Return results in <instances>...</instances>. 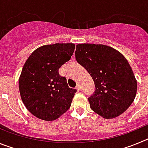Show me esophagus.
Returning <instances> with one entry per match:
<instances>
[{
	"label": "esophagus",
	"mask_w": 148,
	"mask_h": 148,
	"mask_svg": "<svg viewBox=\"0 0 148 148\" xmlns=\"http://www.w3.org/2000/svg\"><path fill=\"white\" fill-rule=\"evenodd\" d=\"M76 89L78 90H82V87H81V85H80V84H77Z\"/></svg>",
	"instance_id": "34e87169"
}]
</instances>
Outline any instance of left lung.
<instances>
[{
	"label": "left lung",
	"instance_id": "8db88e82",
	"mask_svg": "<svg viewBox=\"0 0 148 148\" xmlns=\"http://www.w3.org/2000/svg\"><path fill=\"white\" fill-rule=\"evenodd\" d=\"M75 55L77 62L85 68L95 84V92L88 98L90 108L105 119L124 113L137 91L136 80L126 58L103 44H78Z\"/></svg>",
	"mask_w": 148,
	"mask_h": 148
}]
</instances>
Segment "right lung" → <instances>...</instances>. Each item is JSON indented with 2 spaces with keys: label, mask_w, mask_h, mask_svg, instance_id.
<instances>
[{
  "label": "right lung",
  "mask_w": 148,
  "mask_h": 148,
  "mask_svg": "<svg viewBox=\"0 0 148 148\" xmlns=\"http://www.w3.org/2000/svg\"><path fill=\"white\" fill-rule=\"evenodd\" d=\"M75 47L74 44L42 46L23 65L19 78L21 97L37 118L54 121L70 108L76 90L69 87L58 70L71 58Z\"/></svg>",
  "instance_id": "1"
}]
</instances>
